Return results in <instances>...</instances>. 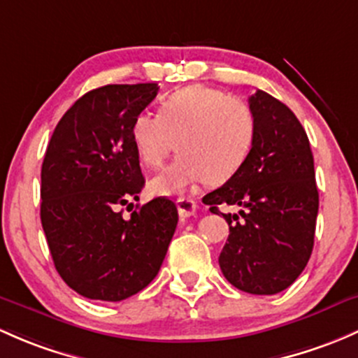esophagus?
Instances as JSON below:
<instances>
[{
	"instance_id": "1",
	"label": "esophagus",
	"mask_w": 358,
	"mask_h": 358,
	"mask_svg": "<svg viewBox=\"0 0 358 358\" xmlns=\"http://www.w3.org/2000/svg\"><path fill=\"white\" fill-rule=\"evenodd\" d=\"M195 210H197V202L192 201V199H180L178 201L180 216L190 217V216H194Z\"/></svg>"
}]
</instances>
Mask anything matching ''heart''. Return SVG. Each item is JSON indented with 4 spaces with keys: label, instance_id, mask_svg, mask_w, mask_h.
I'll use <instances>...</instances> for the list:
<instances>
[{
    "label": "heart",
    "instance_id": "1",
    "mask_svg": "<svg viewBox=\"0 0 358 358\" xmlns=\"http://www.w3.org/2000/svg\"><path fill=\"white\" fill-rule=\"evenodd\" d=\"M257 137V118L240 97L189 85L161 99L157 115L138 111L130 142L138 161L159 168L173 148L180 156L149 182L156 195L182 197L201 182L224 183L245 164Z\"/></svg>",
    "mask_w": 358,
    "mask_h": 358
}]
</instances>
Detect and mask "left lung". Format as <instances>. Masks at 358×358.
<instances>
[{
	"mask_svg": "<svg viewBox=\"0 0 358 358\" xmlns=\"http://www.w3.org/2000/svg\"><path fill=\"white\" fill-rule=\"evenodd\" d=\"M248 106L257 118L254 149L236 175L202 202L223 214L229 227L220 254L224 278L252 295H274L310 259L319 192L310 144L293 111L264 90L248 97ZM220 203L244 209L224 215Z\"/></svg>",
	"mask_w": 358,
	"mask_h": 358,
	"instance_id": "left-lung-1",
	"label": "left lung"
}]
</instances>
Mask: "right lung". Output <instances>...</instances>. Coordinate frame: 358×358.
Segmentation results:
<instances>
[{"mask_svg":"<svg viewBox=\"0 0 358 358\" xmlns=\"http://www.w3.org/2000/svg\"><path fill=\"white\" fill-rule=\"evenodd\" d=\"M157 84L104 85L63 115L41 169V223L55 268L82 296L120 302L159 273L178 223L175 202L156 197L123 217L145 180L130 122Z\"/></svg>","mask_w":358,"mask_h":358,"instance_id":"add662e5","label":"right lung"}]
</instances>
